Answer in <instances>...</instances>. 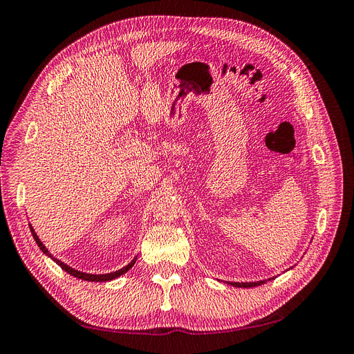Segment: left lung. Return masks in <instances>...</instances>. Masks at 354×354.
<instances>
[{
  "label": "left lung",
  "instance_id": "8db88e82",
  "mask_svg": "<svg viewBox=\"0 0 354 354\" xmlns=\"http://www.w3.org/2000/svg\"><path fill=\"white\" fill-rule=\"evenodd\" d=\"M291 269H292V267H291ZM272 279H274V277H270V279H267V281H272ZM267 281H257V282H226V283H229V285H232V286H236V288H254V286H260V285L266 283Z\"/></svg>",
  "mask_w": 354,
  "mask_h": 354
}]
</instances>
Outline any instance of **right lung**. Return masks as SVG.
<instances>
[{"instance_id": "add662e5", "label": "right lung", "mask_w": 354, "mask_h": 354, "mask_svg": "<svg viewBox=\"0 0 354 354\" xmlns=\"http://www.w3.org/2000/svg\"><path fill=\"white\" fill-rule=\"evenodd\" d=\"M29 229H30L32 236H34L37 245L39 246V250H41L42 252H44L47 257H50V259H51L53 261L57 263L66 273H69V274L73 276V277H78V279H82V281H88V282H108V281H113V279H116V277H120V276H122L124 273H127L128 270H130L131 267L136 264V260H137V257H136V259L131 260V263H128L125 267H122V269L116 270V272H111V273H103V274H93V273H85V272L75 270V269H72L71 266H68V264H65L63 261L55 259V257H53V255L48 252V250L46 248V245L39 241L38 234L35 233V230H34V227H32L30 223H29Z\"/></svg>"}]
</instances>
